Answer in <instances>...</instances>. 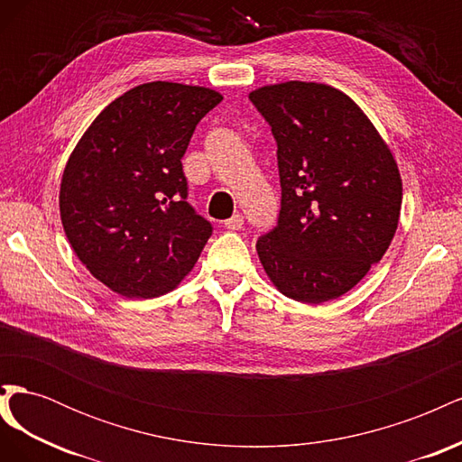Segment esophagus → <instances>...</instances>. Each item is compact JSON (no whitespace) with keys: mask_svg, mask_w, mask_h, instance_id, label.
I'll use <instances>...</instances> for the list:
<instances>
[{"mask_svg":"<svg viewBox=\"0 0 462 462\" xmlns=\"http://www.w3.org/2000/svg\"><path fill=\"white\" fill-rule=\"evenodd\" d=\"M243 226H245L243 214H235L233 217H229V219L226 221V227L231 229V231H239V229H243Z\"/></svg>","mask_w":462,"mask_h":462,"instance_id":"34e87169","label":"esophagus"}]
</instances>
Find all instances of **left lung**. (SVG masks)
Instances as JSON below:
<instances>
[{
    "label": "left lung",
    "mask_w": 462,
    "mask_h": 462,
    "mask_svg": "<svg viewBox=\"0 0 462 462\" xmlns=\"http://www.w3.org/2000/svg\"><path fill=\"white\" fill-rule=\"evenodd\" d=\"M277 144L282 208L256 241L285 297L319 304L351 291L397 231V163L362 109L337 88L291 80L250 92Z\"/></svg>",
    "instance_id": "8db88e82"
}]
</instances>
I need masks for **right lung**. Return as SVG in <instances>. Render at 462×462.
<instances>
[{
    "label": "right lung",
    "instance_id": "1",
    "mask_svg": "<svg viewBox=\"0 0 462 462\" xmlns=\"http://www.w3.org/2000/svg\"><path fill=\"white\" fill-rule=\"evenodd\" d=\"M221 94L146 82L111 102L69 158L61 223L88 272L127 299L171 291L197 263L212 223L189 202L180 158Z\"/></svg>",
    "mask_w": 462,
    "mask_h": 462
}]
</instances>
